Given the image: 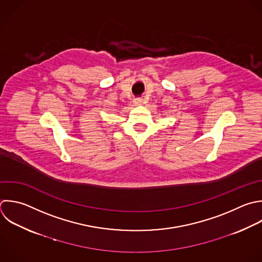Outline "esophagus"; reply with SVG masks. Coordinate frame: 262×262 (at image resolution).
Segmentation results:
<instances>
[{
	"instance_id": "1",
	"label": "esophagus",
	"mask_w": 262,
	"mask_h": 262,
	"mask_svg": "<svg viewBox=\"0 0 262 262\" xmlns=\"http://www.w3.org/2000/svg\"><path fill=\"white\" fill-rule=\"evenodd\" d=\"M134 103H135L136 105L141 104V99H135V100H134Z\"/></svg>"
}]
</instances>
